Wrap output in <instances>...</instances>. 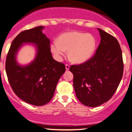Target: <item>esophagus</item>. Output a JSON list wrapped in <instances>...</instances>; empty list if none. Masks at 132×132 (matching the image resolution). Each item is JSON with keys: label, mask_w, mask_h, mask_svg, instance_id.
Returning <instances> with one entry per match:
<instances>
[{"label": "esophagus", "mask_w": 132, "mask_h": 132, "mask_svg": "<svg viewBox=\"0 0 132 132\" xmlns=\"http://www.w3.org/2000/svg\"><path fill=\"white\" fill-rule=\"evenodd\" d=\"M65 67H66V70H69V69H70V65L66 64V65H65Z\"/></svg>", "instance_id": "1"}]
</instances>
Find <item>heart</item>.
Instances as JSON below:
<instances>
[{"label":"heart","instance_id":"b5f03b06","mask_svg":"<svg viewBox=\"0 0 132 132\" xmlns=\"http://www.w3.org/2000/svg\"><path fill=\"white\" fill-rule=\"evenodd\" d=\"M96 40L90 34L77 31L62 34L51 44V50L56 59L61 60L68 51V56L72 62L82 64L89 60L94 54Z\"/></svg>","mask_w":132,"mask_h":132}]
</instances>
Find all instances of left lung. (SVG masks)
Returning a JSON list of instances; mask_svg holds the SVG:
<instances>
[{"label":"left lung","mask_w":132,"mask_h":132,"mask_svg":"<svg viewBox=\"0 0 132 132\" xmlns=\"http://www.w3.org/2000/svg\"><path fill=\"white\" fill-rule=\"evenodd\" d=\"M101 41L96 54L87 62L70 66L77 99L95 108L108 102L117 89L123 75L122 54L116 38L98 29Z\"/></svg>","instance_id":"8db88e82"}]
</instances>
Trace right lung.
Instances as JSON below:
<instances>
[{"instance_id":"1","label":"right lung","mask_w":132,"mask_h":132,"mask_svg":"<svg viewBox=\"0 0 132 132\" xmlns=\"http://www.w3.org/2000/svg\"><path fill=\"white\" fill-rule=\"evenodd\" d=\"M43 26L24 30L15 38L6 60V72L15 94L24 102L41 106L53 97L56 85L65 72V65L53 58L50 40L42 32ZM25 43L35 45V59L27 65L16 61V54Z\"/></svg>"}]
</instances>
